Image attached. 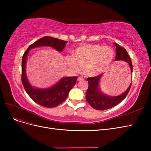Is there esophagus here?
<instances>
[{
	"instance_id": "34e87169",
	"label": "esophagus",
	"mask_w": 151,
	"mask_h": 151,
	"mask_svg": "<svg viewBox=\"0 0 151 151\" xmlns=\"http://www.w3.org/2000/svg\"><path fill=\"white\" fill-rule=\"evenodd\" d=\"M83 80H84V78H83V77H79L78 78H77V81H83Z\"/></svg>"
}]
</instances>
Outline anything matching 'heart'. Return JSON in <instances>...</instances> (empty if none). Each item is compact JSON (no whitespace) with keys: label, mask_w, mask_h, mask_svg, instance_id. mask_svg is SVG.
Segmentation results:
<instances>
[{"label":"heart","mask_w":151,"mask_h":151,"mask_svg":"<svg viewBox=\"0 0 151 151\" xmlns=\"http://www.w3.org/2000/svg\"><path fill=\"white\" fill-rule=\"evenodd\" d=\"M114 52L109 47L97 44H86L76 48L73 57H66V63L70 68L79 72L83 67L84 72L89 76H96L110 65Z\"/></svg>","instance_id":"b5f03b06"}]
</instances>
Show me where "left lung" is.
Listing matches in <instances>:
<instances>
[{
    "label": "left lung",
    "mask_w": 151,
    "mask_h": 151,
    "mask_svg": "<svg viewBox=\"0 0 151 151\" xmlns=\"http://www.w3.org/2000/svg\"><path fill=\"white\" fill-rule=\"evenodd\" d=\"M116 47V57L115 60H122L127 62L129 67H130V75L132 76V63L130 58L128 54L127 50L117 43H115ZM128 67V68H129ZM103 74L98 76L88 77L87 81H88V89L87 90L86 99L88 103L93 108L97 110H105L115 106L119 104L123 99H124L129 93L131 88L132 83L125 92L116 96H109L103 94L99 89V81Z\"/></svg>",
    "instance_id": "1"
}]
</instances>
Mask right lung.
I'll return each mask as SVG.
<instances>
[{"label":"right lung","mask_w":151,"mask_h":151,"mask_svg":"<svg viewBox=\"0 0 151 151\" xmlns=\"http://www.w3.org/2000/svg\"><path fill=\"white\" fill-rule=\"evenodd\" d=\"M67 41L55 38L50 36H44L31 44L24 52L22 59V83L26 92L35 102L47 108H53L65 100L68 93L76 83L77 77H63L51 88L46 89L35 88L32 86L26 74V63L29 50L40 47H50L62 52L65 47Z\"/></svg>","instance_id":"right-lung-1"}]
</instances>
